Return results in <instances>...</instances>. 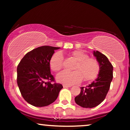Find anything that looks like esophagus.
I'll return each mask as SVG.
<instances>
[{"label":"esophagus","instance_id":"esophagus-1","mask_svg":"<svg viewBox=\"0 0 130 130\" xmlns=\"http://www.w3.org/2000/svg\"><path fill=\"white\" fill-rule=\"evenodd\" d=\"M63 88H68V87H71V86H67V85H63Z\"/></svg>","mask_w":130,"mask_h":130}]
</instances>
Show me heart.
<instances>
[{"mask_svg":"<svg viewBox=\"0 0 130 130\" xmlns=\"http://www.w3.org/2000/svg\"><path fill=\"white\" fill-rule=\"evenodd\" d=\"M71 56L77 61L73 71H63L57 75V80L65 85H72L94 79L98 75L100 65L98 61L90 58L89 55L82 51H74ZM63 56L61 52H56L52 56L50 61V68L54 71H59L63 67Z\"/></svg>","mask_w":130,"mask_h":130,"instance_id":"1","label":"heart"}]
</instances>
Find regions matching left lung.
I'll list each match as a JSON object with an SVG mask.
<instances>
[{
    "instance_id": "1",
    "label": "left lung",
    "mask_w": 130,
    "mask_h": 130,
    "mask_svg": "<svg viewBox=\"0 0 130 130\" xmlns=\"http://www.w3.org/2000/svg\"><path fill=\"white\" fill-rule=\"evenodd\" d=\"M93 55L100 65L97 78L86 87H80V93L74 98L76 103L83 108H94L103 102L112 80L113 66L108 57L98 51H93Z\"/></svg>"
}]
</instances>
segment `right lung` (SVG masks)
Wrapping results in <instances>:
<instances>
[{"label":"right lung","mask_w":130,"mask_h":130,"mask_svg":"<svg viewBox=\"0 0 130 130\" xmlns=\"http://www.w3.org/2000/svg\"><path fill=\"white\" fill-rule=\"evenodd\" d=\"M60 47L43 46L25 55L17 67V83L24 99L36 107L50 105L63 88L51 73L50 61ZM53 83H52V82Z\"/></svg>","instance_id":"1"}]
</instances>
